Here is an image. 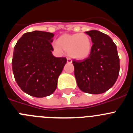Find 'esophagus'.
Returning <instances> with one entry per match:
<instances>
[{"label":"esophagus","instance_id":"esophagus-1","mask_svg":"<svg viewBox=\"0 0 133 133\" xmlns=\"http://www.w3.org/2000/svg\"><path fill=\"white\" fill-rule=\"evenodd\" d=\"M66 61H67L68 63H72V60L70 59V58H66Z\"/></svg>","mask_w":133,"mask_h":133}]
</instances>
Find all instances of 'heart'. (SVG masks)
I'll use <instances>...</instances> for the list:
<instances>
[{"instance_id": "b5f03b06", "label": "heart", "mask_w": 133, "mask_h": 133, "mask_svg": "<svg viewBox=\"0 0 133 133\" xmlns=\"http://www.w3.org/2000/svg\"><path fill=\"white\" fill-rule=\"evenodd\" d=\"M53 46L57 51L64 50L72 58L84 60L90 55L92 44L87 34H66L60 36L58 42L53 43Z\"/></svg>"}]
</instances>
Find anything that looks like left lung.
I'll return each instance as SVG.
<instances>
[{"label": "left lung", "mask_w": 133, "mask_h": 133, "mask_svg": "<svg viewBox=\"0 0 133 133\" xmlns=\"http://www.w3.org/2000/svg\"><path fill=\"white\" fill-rule=\"evenodd\" d=\"M90 36L92 50L83 61H72L77 85L82 91L98 95L105 92L117 81L120 70L116 44L110 36L96 30L85 32Z\"/></svg>", "instance_id": "1"}]
</instances>
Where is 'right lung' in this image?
Here are the masks:
<instances>
[{
    "instance_id": "obj_1",
    "label": "right lung",
    "mask_w": 133,
    "mask_h": 133,
    "mask_svg": "<svg viewBox=\"0 0 133 133\" xmlns=\"http://www.w3.org/2000/svg\"><path fill=\"white\" fill-rule=\"evenodd\" d=\"M53 33L44 31L24 34L14 48L12 61L15 81L25 93L38 98L52 95L66 63L52 53Z\"/></svg>"
}]
</instances>
